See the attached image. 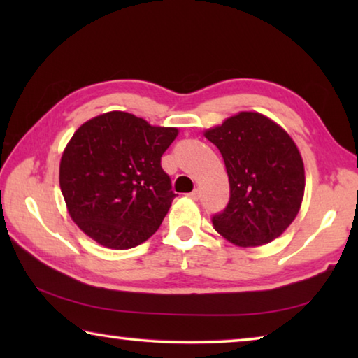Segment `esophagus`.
I'll return each mask as SVG.
<instances>
[{"instance_id": "34e87169", "label": "esophagus", "mask_w": 358, "mask_h": 358, "mask_svg": "<svg viewBox=\"0 0 358 358\" xmlns=\"http://www.w3.org/2000/svg\"><path fill=\"white\" fill-rule=\"evenodd\" d=\"M187 197H191V199H192V201H197V199H199V197H201V191H199V189H194L192 192H189V194H187Z\"/></svg>"}]
</instances>
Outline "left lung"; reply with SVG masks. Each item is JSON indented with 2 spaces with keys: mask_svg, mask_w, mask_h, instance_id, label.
Wrapping results in <instances>:
<instances>
[{
  "mask_svg": "<svg viewBox=\"0 0 358 358\" xmlns=\"http://www.w3.org/2000/svg\"><path fill=\"white\" fill-rule=\"evenodd\" d=\"M226 164L230 199L213 216L221 237L240 248L276 240L296 217L305 194V166L294 138L259 112H238L203 131Z\"/></svg>",
  "mask_w": 358,
  "mask_h": 358,
  "instance_id": "1",
  "label": "left lung"
}]
</instances>
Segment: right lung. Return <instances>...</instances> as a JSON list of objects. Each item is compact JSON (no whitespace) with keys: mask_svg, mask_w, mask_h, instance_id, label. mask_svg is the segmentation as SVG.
I'll use <instances>...</instances> for the list:
<instances>
[{"mask_svg":"<svg viewBox=\"0 0 358 358\" xmlns=\"http://www.w3.org/2000/svg\"><path fill=\"white\" fill-rule=\"evenodd\" d=\"M177 128L153 126L113 110L85 121L59 161V187L78 229L110 250H129L148 240L177 194L161 156Z\"/></svg>","mask_w":358,"mask_h":358,"instance_id":"obj_1","label":"right lung"}]
</instances>
